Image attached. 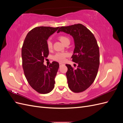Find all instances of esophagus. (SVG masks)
Here are the masks:
<instances>
[{
	"instance_id": "obj_1",
	"label": "esophagus",
	"mask_w": 123,
	"mask_h": 123,
	"mask_svg": "<svg viewBox=\"0 0 123 123\" xmlns=\"http://www.w3.org/2000/svg\"><path fill=\"white\" fill-rule=\"evenodd\" d=\"M59 66H62V65H64V64H62V63H61V62H60V63H59Z\"/></svg>"
}]
</instances>
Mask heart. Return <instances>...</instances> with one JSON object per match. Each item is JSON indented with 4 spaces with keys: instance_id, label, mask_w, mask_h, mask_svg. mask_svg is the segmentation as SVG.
<instances>
[{
    "instance_id": "heart-1",
    "label": "heart",
    "mask_w": 123,
    "mask_h": 123,
    "mask_svg": "<svg viewBox=\"0 0 123 123\" xmlns=\"http://www.w3.org/2000/svg\"><path fill=\"white\" fill-rule=\"evenodd\" d=\"M58 38L63 44H64V45L66 43H70V39L69 37L66 36L61 35L58 36ZM47 46L48 49L49 50H51L52 49V42L50 40L47 41ZM66 56H67L66 53H57L54 56L53 59L56 61L62 62H64L65 60V58L66 57Z\"/></svg>"
}]
</instances>
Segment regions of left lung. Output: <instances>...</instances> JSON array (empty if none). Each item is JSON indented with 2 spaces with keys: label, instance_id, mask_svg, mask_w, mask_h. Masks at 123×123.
<instances>
[{
  "label": "left lung",
  "instance_id": "obj_1",
  "mask_svg": "<svg viewBox=\"0 0 123 123\" xmlns=\"http://www.w3.org/2000/svg\"><path fill=\"white\" fill-rule=\"evenodd\" d=\"M61 31L73 37L75 48L71 58L78 64L75 69L70 65H66L68 87L74 92L84 91L94 82L98 74L99 51L97 41L93 33L80 24L62 27L57 33Z\"/></svg>",
  "mask_w": 123,
  "mask_h": 123
}]
</instances>
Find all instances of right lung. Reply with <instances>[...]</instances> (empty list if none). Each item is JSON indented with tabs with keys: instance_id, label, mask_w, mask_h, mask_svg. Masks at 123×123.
Masks as SVG:
<instances>
[{
	"instance_id": "obj_1",
	"label": "right lung",
	"mask_w": 123,
	"mask_h": 123,
	"mask_svg": "<svg viewBox=\"0 0 123 123\" xmlns=\"http://www.w3.org/2000/svg\"><path fill=\"white\" fill-rule=\"evenodd\" d=\"M59 28H34L27 34L22 47L23 68L26 79L31 87L41 94L48 93L54 87L58 62H53L47 67L43 62L49 55L47 40Z\"/></svg>"
}]
</instances>
